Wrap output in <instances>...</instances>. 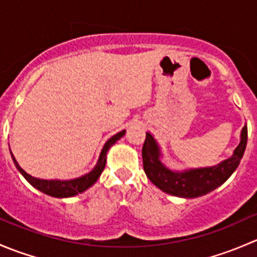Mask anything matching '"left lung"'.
Wrapping results in <instances>:
<instances>
[{
    "label": "left lung",
    "instance_id": "obj_1",
    "mask_svg": "<svg viewBox=\"0 0 257 257\" xmlns=\"http://www.w3.org/2000/svg\"><path fill=\"white\" fill-rule=\"evenodd\" d=\"M246 143L247 126L245 125L241 131L240 143L229 159L222 160L220 164L214 167L173 172L160 160L162 153L154 137L147 133L142 150L144 172L149 180L164 193L180 198H198L215 190L230 178V175L239 167L246 149Z\"/></svg>",
    "mask_w": 257,
    "mask_h": 257
}]
</instances>
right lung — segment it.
Returning a JSON list of instances; mask_svg holds the SVG:
<instances>
[{
    "label": "right lung",
    "instance_id": "right-lung-1",
    "mask_svg": "<svg viewBox=\"0 0 257 257\" xmlns=\"http://www.w3.org/2000/svg\"><path fill=\"white\" fill-rule=\"evenodd\" d=\"M124 134H125V131H121L119 132V133H116L115 136H113L110 139H108L107 143L103 147L102 152H100L97 165H95L88 174H84L83 177L77 179H71V180H57V179L56 180H45V179L35 178L32 177V175L27 174V173L18 165L17 160L15 159L12 153L11 157L18 172L23 175V178H25L33 188L38 189V190L47 194L49 196H54V198H69V196L78 195L79 193L85 191L98 180V178L100 177L102 172L104 170L105 162H107V152L109 150V148L112 147L113 144L116 143V141H119V139L124 136ZM10 152H11V150H10Z\"/></svg>",
    "mask_w": 257,
    "mask_h": 257
}]
</instances>
